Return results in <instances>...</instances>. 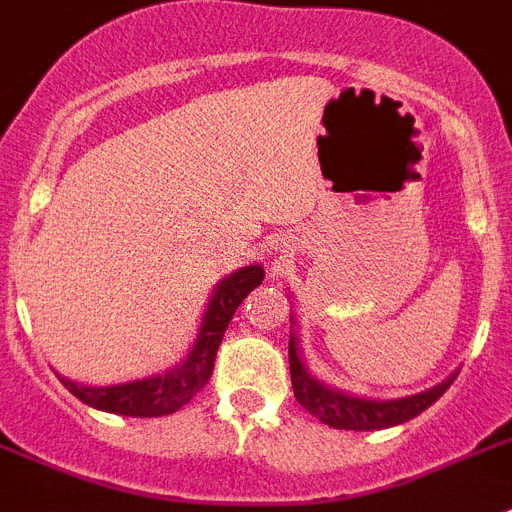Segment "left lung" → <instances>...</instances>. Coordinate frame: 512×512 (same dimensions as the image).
Instances as JSON below:
<instances>
[{
	"label": "left lung",
	"mask_w": 512,
	"mask_h": 512,
	"mask_svg": "<svg viewBox=\"0 0 512 512\" xmlns=\"http://www.w3.org/2000/svg\"><path fill=\"white\" fill-rule=\"evenodd\" d=\"M288 368H291V384L296 402L304 407L309 415L322 420L324 425L337 430H381L407 422L412 417L420 415L422 410H428L435 399L443 397V391L453 384V376L443 384L433 386V389L415 394V397L391 399V402H381V399H361L342 394V391L330 389V386L319 384L317 379H311L309 371L301 363L299 353H296V340H288Z\"/></svg>",
	"instance_id": "8db88e82"
}]
</instances>
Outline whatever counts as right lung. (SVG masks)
<instances>
[{"label":"right lung","instance_id":"add662e5","mask_svg":"<svg viewBox=\"0 0 512 512\" xmlns=\"http://www.w3.org/2000/svg\"><path fill=\"white\" fill-rule=\"evenodd\" d=\"M265 278L260 265H250L237 273H231L226 281L219 283L213 291L211 304L206 309V317L201 322V332L195 340L193 350L185 358V363L162 376H151V379L131 381V384H115V386H82L69 379H61V384L90 404L95 410L113 412V415L126 417H162L172 415L180 407L208 384L216 363V353L224 340V332L229 327L234 311L239 309L247 293L257 288Z\"/></svg>","mask_w":512,"mask_h":512}]
</instances>
